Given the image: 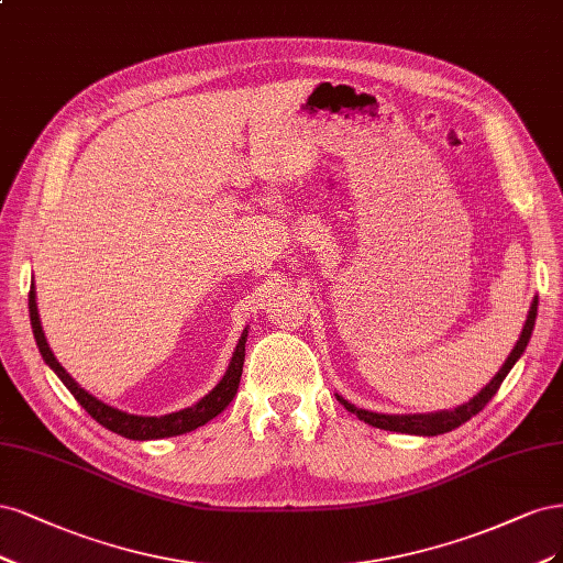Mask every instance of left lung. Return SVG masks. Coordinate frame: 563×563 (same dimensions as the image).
<instances>
[{
    "instance_id": "left-lung-1",
    "label": "left lung",
    "mask_w": 563,
    "mask_h": 563,
    "mask_svg": "<svg viewBox=\"0 0 563 563\" xmlns=\"http://www.w3.org/2000/svg\"><path fill=\"white\" fill-rule=\"evenodd\" d=\"M536 316H538V297L531 303V311L529 318H526V324L521 330V336L517 341V346L512 349L510 357L505 360V365L498 369V374L488 380L486 388H482L473 400L451 409V411H434V413H411V416H397V413H376V411H367V409H360L351 402L343 400L341 395H336V400L346 407L351 413H355L360 421H365L374 428L380 430H393V432H407V434H426V438H432V434H444L453 428L463 426L465 421L473 419L475 413H479L488 402H492V397L498 393L500 384L505 380V376L510 374V369L515 367V362L521 357V353L529 346V339L533 332V324H536Z\"/></svg>"
}]
</instances>
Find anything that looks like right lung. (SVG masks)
I'll return each mask as SVG.
<instances>
[{
    "label": "right lung",
    "mask_w": 563,
    "mask_h": 563,
    "mask_svg": "<svg viewBox=\"0 0 563 563\" xmlns=\"http://www.w3.org/2000/svg\"><path fill=\"white\" fill-rule=\"evenodd\" d=\"M30 322H32V332L34 339H37V346L40 353L44 357L46 365L58 374V378L67 386V390L75 395V400L93 416V419L121 438H129V440H161V438H173V434H185L196 430L198 426H206L210 419H214L217 413H222L229 402L239 393V384H241V374H243V362H245V341H247V328L243 330L241 339H239V346L233 351V357L229 362V369L222 376L220 384H217L203 400H198L194 407H187L183 411H175V413H166V416H135V413H125L121 409H114L110 405L100 402L98 397H93L90 393H86L75 378H71L60 362L53 355V351L48 349L44 330H42V322H40V311H37V301H34V283L30 285Z\"/></svg>",
    "instance_id": "obj_1"
}]
</instances>
